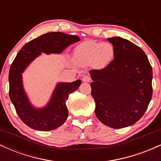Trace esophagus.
Segmentation results:
<instances>
[{"label":"esophagus","instance_id":"esophagus-1","mask_svg":"<svg viewBox=\"0 0 161 161\" xmlns=\"http://www.w3.org/2000/svg\"><path fill=\"white\" fill-rule=\"evenodd\" d=\"M82 81L84 82H89L90 81H91V78H90V76H88V75H84L82 78Z\"/></svg>","mask_w":161,"mask_h":161}]
</instances>
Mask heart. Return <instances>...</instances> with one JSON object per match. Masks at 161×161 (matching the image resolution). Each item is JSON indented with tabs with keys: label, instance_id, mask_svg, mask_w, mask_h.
<instances>
[{
	"label": "heart",
	"instance_id": "1",
	"mask_svg": "<svg viewBox=\"0 0 161 161\" xmlns=\"http://www.w3.org/2000/svg\"><path fill=\"white\" fill-rule=\"evenodd\" d=\"M114 48L108 42L85 41L75 49L73 60L80 66L94 64L96 67L108 66L114 58Z\"/></svg>",
	"mask_w": 161,
	"mask_h": 161
}]
</instances>
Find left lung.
<instances>
[{
  "label": "left lung",
  "instance_id": "left-lung-1",
  "mask_svg": "<svg viewBox=\"0 0 161 161\" xmlns=\"http://www.w3.org/2000/svg\"><path fill=\"white\" fill-rule=\"evenodd\" d=\"M114 58L104 69L91 70L95 113L104 125L121 129L133 125L147 110L152 97V68L138 46L121 37L108 38Z\"/></svg>",
  "mask_w": 161,
  "mask_h": 161
}]
</instances>
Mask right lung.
Returning a JSON list of instances; mask_svg holds the SVG:
<instances>
[{
  "label": "right lung",
  "mask_w": 161,
  "mask_h": 161,
  "mask_svg": "<svg viewBox=\"0 0 161 161\" xmlns=\"http://www.w3.org/2000/svg\"><path fill=\"white\" fill-rule=\"evenodd\" d=\"M80 38L63 32H48L25 44L17 53L9 72V95L18 116L30 128L39 131L57 129L68 117L67 101L70 93L79 88L82 81L57 83L48 102L37 108L32 104L23 86V73L36 57L51 53H61Z\"/></svg>",
  "instance_id": "obj_1"
}]
</instances>
